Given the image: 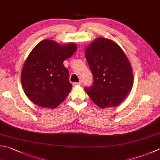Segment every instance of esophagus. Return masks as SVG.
Returning <instances> with one entry per match:
<instances>
[{"instance_id": "obj_1", "label": "esophagus", "mask_w": 160, "mask_h": 160, "mask_svg": "<svg viewBox=\"0 0 160 160\" xmlns=\"http://www.w3.org/2000/svg\"><path fill=\"white\" fill-rule=\"evenodd\" d=\"M81 81H79V82H75L73 83L74 86H77V85H81Z\"/></svg>"}]
</instances>
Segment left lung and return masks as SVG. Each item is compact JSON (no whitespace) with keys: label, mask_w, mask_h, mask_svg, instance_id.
I'll return each mask as SVG.
<instances>
[{"label":"left lung","mask_w":160,"mask_h":160,"mask_svg":"<svg viewBox=\"0 0 160 160\" xmlns=\"http://www.w3.org/2000/svg\"><path fill=\"white\" fill-rule=\"evenodd\" d=\"M85 56L93 76L85 91L102 108L115 107L124 100L133 84V73L127 56L118 45L99 38L86 49Z\"/></svg>","instance_id":"8db88e82"}]
</instances>
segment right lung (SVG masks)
Returning <instances> with one entry per match:
<instances>
[{
  "label": "right lung",
  "instance_id": "obj_1",
  "mask_svg": "<svg viewBox=\"0 0 160 160\" xmlns=\"http://www.w3.org/2000/svg\"><path fill=\"white\" fill-rule=\"evenodd\" d=\"M77 45H60L44 40L34 47L22 72L23 91L29 99L42 107L54 108L65 100L72 85L63 61L73 55Z\"/></svg>",
  "mask_w": 160,
  "mask_h": 160
}]
</instances>
